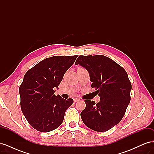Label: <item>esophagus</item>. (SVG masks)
<instances>
[{
	"mask_svg": "<svg viewBox=\"0 0 154 154\" xmlns=\"http://www.w3.org/2000/svg\"><path fill=\"white\" fill-rule=\"evenodd\" d=\"M80 101V98H78V97H76V98H74V102H76V101Z\"/></svg>",
	"mask_w": 154,
	"mask_h": 154,
	"instance_id": "1",
	"label": "esophagus"
}]
</instances>
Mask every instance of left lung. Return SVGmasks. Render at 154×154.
Returning a JSON list of instances; mask_svg holds the SVG:
<instances>
[{
	"label": "left lung",
	"mask_w": 154,
	"mask_h": 154,
	"mask_svg": "<svg viewBox=\"0 0 154 154\" xmlns=\"http://www.w3.org/2000/svg\"><path fill=\"white\" fill-rule=\"evenodd\" d=\"M89 73L91 87L100 97V101L85 100L81 112L83 122L97 132H105L118 124L130 101L132 85L125 70L103 55L79 56L75 65Z\"/></svg>",
	"instance_id": "left-lung-1"
}]
</instances>
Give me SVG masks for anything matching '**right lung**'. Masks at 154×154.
<instances>
[{
  "label": "right lung",
  "instance_id": "obj_1",
  "mask_svg": "<svg viewBox=\"0 0 154 154\" xmlns=\"http://www.w3.org/2000/svg\"><path fill=\"white\" fill-rule=\"evenodd\" d=\"M78 56H54L45 58L27 71L19 87L23 114L32 128L48 132L63 122L65 112L73 100L54 94L64 74Z\"/></svg>",
  "mask_w": 154,
  "mask_h": 154
}]
</instances>
